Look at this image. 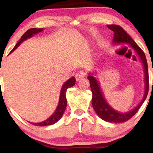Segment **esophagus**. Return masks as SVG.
I'll return each instance as SVG.
<instances>
[{"label":"esophagus","mask_w":153,"mask_h":153,"mask_svg":"<svg viewBox=\"0 0 153 153\" xmlns=\"http://www.w3.org/2000/svg\"><path fill=\"white\" fill-rule=\"evenodd\" d=\"M85 75H86V73H85V71H79L76 73V74H75V79H76V80L78 81V80H80V79H82V78H84V77L85 76Z\"/></svg>","instance_id":"1"}]
</instances>
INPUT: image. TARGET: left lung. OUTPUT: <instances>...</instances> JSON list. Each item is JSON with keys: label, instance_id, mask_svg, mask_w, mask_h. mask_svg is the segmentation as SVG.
Returning <instances> with one entry per match:
<instances>
[{"label": "left lung", "instance_id": "left-lung-1", "mask_svg": "<svg viewBox=\"0 0 153 153\" xmlns=\"http://www.w3.org/2000/svg\"><path fill=\"white\" fill-rule=\"evenodd\" d=\"M108 28L114 32L113 39V45L114 46L123 45H129V46L137 55L141 61L144 69V82H145V88L144 95L140 103L134 108L126 112H120L114 109L108 104L103 96V93L101 90V85L98 79L94 76L95 73H89L88 79L90 81L91 89L92 91V106L97 115L105 122L110 123H123L127 122L134 116L140 108L141 107L144 101L146 99L149 89V77L148 68L145 54L140 47L137 45L136 42L130 37L129 34L126 32L121 26L118 25H107Z\"/></svg>", "mask_w": 153, "mask_h": 153}]
</instances>
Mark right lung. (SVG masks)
I'll list each match as a JSON object with an SVG mask.
<instances>
[{"instance_id": "add662e5", "label": "right lung", "mask_w": 153, "mask_h": 153, "mask_svg": "<svg viewBox=\"0 0 153 153\" xmlns=\"http://www.w3.org/2000/svg\"><path fill=\"white\" fill-rule=\"evenodd\" d=\"M44 31V29H36V28H33V29H29L22 36V38L20 39V40L19 41V42L16 45V46L13 47V50H11V52H10V54L11 52H13L16 49H17L20 46V45L22 42H24V41L27 40L28 39H30L39 33L42 32ZM75 77H72L70 79H68L66 82H65V83L63 84L62 88H61L60 90V94H59V102L58 105H57V108H56L55 111L52 115L49 117L48 119H47L46 120L42 121L41 122H37V123H34V122H30L31 124L35 126H40V127H44V126H48V125H52V124H55L56 122H57L58 121L62 118L63 114H64L66 106H67V99H66V91L68 88L73 87V85L75 84Z\"/></svg>"}]
</instances>
